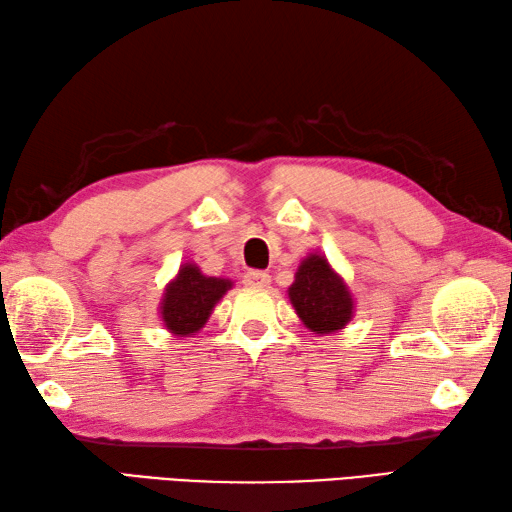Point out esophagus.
<instances>
[{
    "instance_id": "obj_1",
    "label": "esophagus",
    "mask_w": 512,
    "mask_h": 512,
    "mask_svg": "<svg viewBox=\"0 0 512 512\" xmlns=\"http://www.w3.org/2000/svg\"><path fill=\"white\" fill-rule=\"evenodd\" d=\"M243 283L252 289H265L271 285V276L267 274V271L254 269V271H247V274L243 276Z\"/></svg>"
}]
</instances>
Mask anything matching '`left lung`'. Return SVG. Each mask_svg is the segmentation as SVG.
Masks as SVG:
<instances>
[{"label":"left lung","instance_id":"8db88e82","mask_svg":"<svg viewBox=\"0 0 512 512\" xmlns=\"http://www.w3.org/2000/svg\"><path fill=\"white\" fill-rule=\"evenodd\" d=\"M289 300L302 325L316 333L340 331L353 318L349 287L320 254H309L302 260L294 285L289 287Z\"/></svg>","mask_w":512,"mask_h":512}]
</instances>
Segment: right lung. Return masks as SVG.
<instances>
[{
    "label": "right lung",
    "instance_id": "1",
    "mask_svg": "<svg viewBox=\"0 0 512 512\" xmlns=\"http://www.w3.org/2000/svg\"><path fill=\"white\" fill-rule=\"evenodd\" d=\"M227 289H232V280L205 276L194 263L181 265L179 274L165 287L161 298L165 329L179 338L196 336Z\"/></svg>",
    "mask_w": 512,
    "mask_h": 512
}]
</instances>
